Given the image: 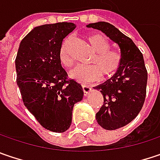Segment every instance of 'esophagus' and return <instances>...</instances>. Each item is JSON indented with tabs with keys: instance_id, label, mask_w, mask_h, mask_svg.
I'll use <instances>...</instances> for the list:
<instances>
[{
	"instance_id": "34e87169",
	"label": "esophagus",
	"mask_w": 160,
	"mask_h": 160,
	"mask_svg": "<svg viewBox=\"0 0 160 160\" xmlns=\"http://www.w3.org/2000/svg\"><path fill=\"white\" fill-rule=\"evenodd\" d=\"M82 89H83V92H84V96H87L90 92L91 88L89 86H87V85H82Z\"/></svg>"
}]
</instances>
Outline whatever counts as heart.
Segmentation results:
<instances>
[{
    "label": "heart",
    "instance_id": "1",
    "mask_svg": "<svg viewBox=\"0 0 160 160\" xmlns=\"http://www.w3.org/2000/svg\"><path fill=\"white\" fill-rule=\"evenodd\" d=\"M87 42L92 52H95L89 61L93 65L75 68L70 72V77L80 83H89L99 80L100 75L103 78L113 76L120 65V54L115 51L108 50L109 42L107 38L99 33L89 34L87 37ZM60 61L67 68L73 65V60L67 52L65 45L61 47L60 52Z\"/></svg>",
    "mask_w": 160,
    "mask_h": 160
}]
</instances>
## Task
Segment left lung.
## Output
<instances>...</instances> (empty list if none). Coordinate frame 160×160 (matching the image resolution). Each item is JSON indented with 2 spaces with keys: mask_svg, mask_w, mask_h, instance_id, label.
Masks as SVG:
<instances>
[{
  "mask_svg": "<svg viewBox=\"0 0 160 160\" xmlns=\"http://www.w3.org/2000/svg\"><path fill=\"white\" fill-rule=\"evenodd\" d=\"M87 27L105 33L120 49L121 61L116 73L94 87L104 99L96 114L97 122L107 130L117 129L131 122L143 107L148 80L143 55L133 41L112 24L99 22Z\"/></svg>",
  "mask_w": 160,
  "mask_h": 160,
  "instance_id": "1",
  "label": "left lung"
}]
</instances>
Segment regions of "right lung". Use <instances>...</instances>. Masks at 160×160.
<instances>
[{
    "instance_id": "1",
    "label": "right lung",
    "mask_w": 160,
    "mask_h": 160,
    "mask_svg": "<svg viewBox=\"0 0 160 160\" xmlns=\"http://www.w3.org/2000/svg\"><path fill=\"white\" fill-rule=\"evenodd\" d=\"M75 28L72 22L35 27L21 42L15 60L16 81L25 107L52 132L70 128L73 106L84 94L80 84L67 80L60 61L62 41Z\"/></svg>"
}]
</instances>
